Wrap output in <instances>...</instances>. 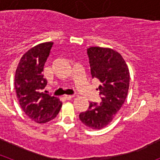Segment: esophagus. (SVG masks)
I'll return each instance as SVG.
<instances>
[{
    "instance_id": "34e87169",
    "label": "esophagus",
    "mask_w": 160,
    "mask_h": 160,
    "mask_svg": "<svg viewBox=\"0 0 160 160\" xmlns=\"http://www.w3.org/2000/svg\"><path fill=\"white\" fill-rule=\"evenodd\" d=\"M64 98L66 99L70 100L71 99V98H74V95H64Z\"/></svg>"
}]
</instances>
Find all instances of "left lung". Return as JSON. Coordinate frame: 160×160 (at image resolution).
<instances>
[{
    "mask_svg": "<svg viewBox=\"0 0 160 160\" xmlns=\"http://www.w3.org/2000/svg\"><path fill=\"white\" fill-rule=\"evenodd\" d=\"M92 78L101 82L102 102H90L87 111L79 114L82 123L93 130L107 127L123 105L128 94L130 72L125 60L118 52L99 46L87 49Z\"/></svg>",
    "mask_w": 160,
    "mask_h": 160,
    "instance_id": "obj_1",
    "label": "left lung"
}]
</instances>
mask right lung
<instances>
[{"instance_id":"obj_1","label":"right lung","mask_w":160,"mask_h":160,"mask_svg":"<svg viewBox=\"0 0 160 160\" xmlns=\"http://www.w3.org/2000/svg\"><path fill=\"white\" fill-rule=\"evenodd\" d=\"M52 46V42H44L29 49L20 59L15 73L14 87L20 106L38 123L53 119L62 106L58 98L41 92L47 84L42 71Z\"/></svg>"}]
</instances>
